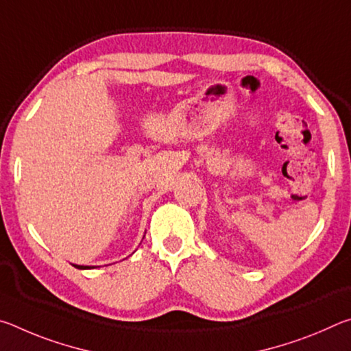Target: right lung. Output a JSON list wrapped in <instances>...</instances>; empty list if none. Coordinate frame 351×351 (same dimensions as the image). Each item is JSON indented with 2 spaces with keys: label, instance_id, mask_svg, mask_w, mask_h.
<instances>
[{
  "label": "right lung",
  "instance_id": "right-lung-1",
  "mask_svg": "<svg viewBox=\"0 0 351 351\" xmlns=\"http://www.w3.org/2000/svg\"><path fill=\"white\" fill-rule=\"evenodd\" d=\"M75 266V268H79V269H88V268H90V266H77V265H74Z\"/></svg>",
  "mask_w": 351,
  "mask_h": 351
}]
</instances>
